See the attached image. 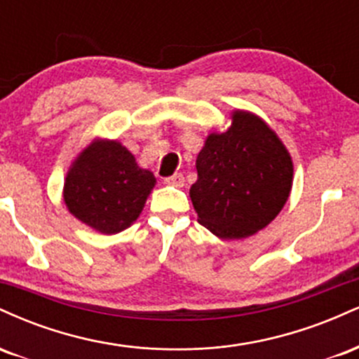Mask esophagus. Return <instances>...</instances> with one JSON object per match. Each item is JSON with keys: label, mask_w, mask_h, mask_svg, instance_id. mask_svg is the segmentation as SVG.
<instances>
[{"label": "esophagus", "mask_w": 359, "mask_h": 359, "mask_svg": "<svg viewBox=\"0 0 359 359\" xmlns=\"http://www.w3.org/2000/svg\"><path fill=\"white\" fill-rule=\"evenodd\" d=\"M163 182H165L167 185H174V187H184V175L182 174H174L170 177H165L163 179Z\"/></svg>", "instance_id": "obj_1"}]
</instances>
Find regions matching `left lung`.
Returning a JSON list of instances; mask_svg holds the SVG:
<instances>
[{"mask_svg":"<svg viewBox=\"0 0 359 359\" xmlns=\"http://www.w3.org/2000/svg\"><path fill=\"white\" fill-rule=\"evenodd\" d=\"M191 201L201 224L221 240H241L277 217L294 180L282 140L248 111L236 109L231 126L211 133L196 160Z\"/></svg>","mask_w":359,"mask_h":359,"instance_id":"1","label":"left lung"}]
</instances>
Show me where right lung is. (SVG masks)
Here are the masks:
<instances>
[{
    "instance_id": "add662e5",
    "label": "right lung",
    "mask_w": 359,
    "mask_h": 359,
    "mask_svg": "<svg viewBox=\"0 0 359 359\" xmlns=\"http://www.w3.org/2000/svg\"><path fill=\"white\" fill-rule=\"evenodd\" d=\"M155 182L116 140H94L69 168L64 203L89 228L114 234L138 219Z\"/></svg>"
}]
</instances>
